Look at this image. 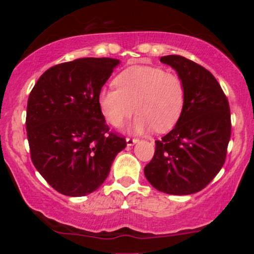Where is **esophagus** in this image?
Listing matches in <instances>:
<instances>
[{
  "label": "esophagus",
  "instance_id": "34e87169",
  "mask_svg": "<svg viewBox=\"0 0 254 254\" xmlns=\"http://www.w3.org/2000/svg\"><path fill=\"white\" fill-rule=\"evenodd\" d=\"M126 142H127V145H133L138 142V138H135V137H127L126 138Z\"/></svg>",
  "mask_w": 254,
  "mask_h": 254
}]
</instances>
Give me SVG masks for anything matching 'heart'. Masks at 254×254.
Instances as JSON below:
<instances>
[{
  "label": "heart",
  "mask_w": 254,
  "mask_h": 254,
  "mask_svg": "<svg viewBox=\"0 0 254 254\" xmlns=\"http://www.w3.org/2000/svg\"><path fill=\"white\" fill-rule=\"evenodd\" d=\"M117 88L99 92L100 110L106 120L119 127L131 114L138 112L133 129H171L182 117L185 106V85L179 75L161 67L133 65L114 79Z\"/></svg>",
  "instance_id": "heart-1"
}]
</instances>
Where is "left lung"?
Segmentation results:
<instances>
[{
	"instance_id": "1",
	"label": "left lung",
	"mask_w": 254,
	"mask_h": 254,
	"mask_svg": "<svg viewBox=\"0 0 254 254\" xmlns=\"http://www.w3.org/2000/svg\"><path fill=\"white\" fill-rule=\"evenodd\" d=\"M185 85V106L173 129L155 141L145 165L148 182L161 192L187 195L203 190L220 172L231 136L230 106L216 78L180 55H166Z\"/></svg>"
}]
</instances>
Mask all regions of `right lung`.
I'll list each match as a JSON object with an SVG mask.
<instances>
[{
	"instance_id": "1",
	"label": "right lung",
	"mask_w": 254,
	"mask_h": 254,
	"mask_svg": "<svg viewBox=\"0 0 254 254\" xmlns=\"http://www.w3.org/2000/svg\"><path fill=\"white\" fill-rule=\"evenodd\" d=\"M119 60L83 58L47 69L30 92L26 133L33 165L59 193L99 189L127 143L110 130L98 97Z\"/></svg>"
}]
</instances>
